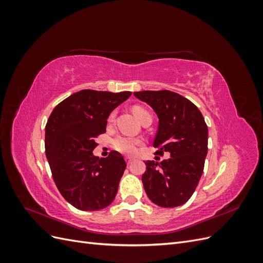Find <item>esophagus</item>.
Masks as SVG:
<instances>
[{
  "instance_id": "34e87169",
  "label": "esophagus",
  "mask_w": 263,
  "mask_h": 263,
  "mask_svg": "<svg viewBox=\"0 0 263 263\" xmlns=\"http://www.w3.org/2000/svg\"><path fill=\"white\" fill-rule=\"evenodd\" d=\"M125 160H126L127 164H130V163L133 162L134 159H133V158H130V157H126V158H125Z\"/></svg>"
}]
</instances>
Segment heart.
Listing matches in <instances>:
<instances>
[{"label": "heart", "mask_w": 263, "mask_h": 263, "mask_svg": "<svg viewBox=\"0 0 263 263\" xmlns=\"http://www.w3.org/2000/svg\"><path fill=\"white\" fill-rule=\"evenodd\" d=\"M133 113L136 115V117L139 119L140 122H142V119L151 116L148 110L139 105H136L133 107ZM116 112H112L108 116V122L112 123L115 119ZM141 144V140L137 138H133L128 136H118L114 139L113 141V146L114 148L118 151V153L127 155V156H133L137 150V146Z\"/></svg>", "instance_id": "1"}]
</instances>
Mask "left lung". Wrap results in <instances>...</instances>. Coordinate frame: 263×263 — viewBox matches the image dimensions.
Listing matches in <instances>:
<instances>
[{"mask_svg": "<svg viewBox=\"0 0 263 263\" xmlns=\"http://www.w3.org/2000/svg\"><path fill=\"white\" fill-rule=\"evenodd\" d=\"M134 95L153 107L159 118L156 154H170L160 163L145 162L142 184L151 202L161 208H177L190 200L202 177L208 155V125L200 109L178 93L140 91Z\"/></svg>", "mask_w": 263, "mask_h": 263, "instance_id": "left-lung-1", "label": "left lung"}]
</instances>
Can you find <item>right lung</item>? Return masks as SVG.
Wrapping results in <instances>:
<instances>
[{"label": "right lung", "mask_w": 263, "mask_h": 263, "mask_svg": "<svg viewBox=\"0 0 263 263\" xmlns=\"http://www.w3.org/2000/svg\"><path fill=\"white\" fill-rule=\"evenodd\" d=\"M132 95L82 90L60 102L46 124L45 149L59 192L76 209L99 211L114 201L126 168L123 156L99 158L95 139L106 132L110 112Z\"/></svg>", "instance_id": "add662e5"}]
</instances>
